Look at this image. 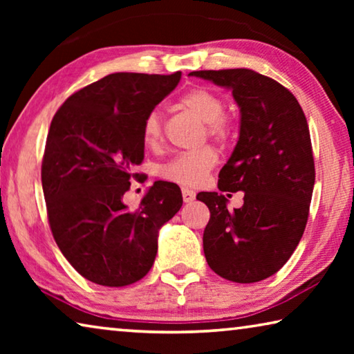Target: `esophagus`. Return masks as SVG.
I'll list each match as a JSON object with an SVG mask.
<instances>
[{
	"label": "esophagus",
	"instance_id": "obj_1",
	"mask_svg": "<svg viewBox=\"0 0 354 354\" xmlns=\"http://www.w3.org/2000/svg\"><path fill=\"white\" fill-rule=\"evenodd\" d=\"M183 200L184 203H192L195 200V192L187 187H183Z\"/></svg>",
	"mask_w": 354,
	"mask_h": 354
}]
</instances>
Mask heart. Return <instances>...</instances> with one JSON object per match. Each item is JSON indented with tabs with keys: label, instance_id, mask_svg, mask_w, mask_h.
Instances as JSON below:
<instances>
[{
	"label": "heart",
	"instance_id": "b5f03b06",
	"mask_svg": "<svg viewBox=\"0 0 354 354\" xmlns=\"http://www.w3.org/2000/svg\"><path fill=\"white\" fill-rule=\"evenodd\" d=\"M185 109L207 124V133L214 139H226L231 133L230 120L221 117L225 111V103L217 93L207 88H194L187 92L181 100ZM143 142L147 147H158L164 137L162 113L154 109L145 117L143 122ZM217 153L212 148H201L198 151L181 153L173 158L169 164L162 167V176L169 181L195 187L207 178L215 164H217Z\"/></svg>",
	"mask_w": 354,
	"mask_h": 354
}]
</instances>
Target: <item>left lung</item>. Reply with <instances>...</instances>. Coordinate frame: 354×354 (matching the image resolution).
I'll list each match as a JSON object with an SVG mask.
<instances>
[{
  "mask_svg": "<svg viewBox=\"0 0 354 354\" xmlns=\"http://www.w3.org/2000/svg\"><path fill=\"white\" fill-rule=\"evenodd\" d=\"M189 76L231 91L241 111L239 140L218 173V190L243 192V206L231 212L218 192L196 195L211 211L203 234L206 261L227 281L257 283L289 261L306 227L315 183L306 117L286 87L253 70Z\"/></svg>",
  "mask_w": 354,
  "mask_h": 354,
  "instance_id": "obj_1",
  "label": "left lung"
}]
</instances>
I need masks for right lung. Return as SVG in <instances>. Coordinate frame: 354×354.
<instances>
[{"mask_svg":"<svg viewBox=\"0 0 354 354\" xmlns=\"http://www.w3.org/2000/svg\"><path fill=\"white\" fill-rule=\"evenodd\" d=\"M181 80L112 73L81 88L53 118L41 162L48 220L59 250L95 284L142 279L158 253L159 230L183 206L176 184L156 181L137 209L123 195L142 164L143 122Z\"/></svg>","mask_w":354,"mask_h":354,"instance_id":"obj_1","label":"right lung"}]
</instances>
